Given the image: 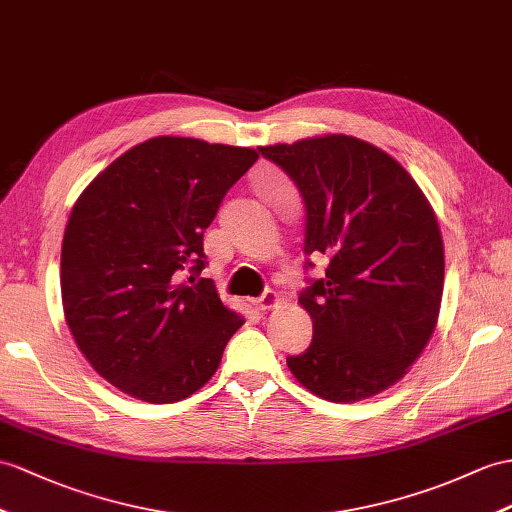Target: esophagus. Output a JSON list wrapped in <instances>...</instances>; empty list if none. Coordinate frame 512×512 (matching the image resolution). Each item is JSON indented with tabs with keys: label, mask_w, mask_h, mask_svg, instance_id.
<instances>
[{
	"label": "esophagus",
	"mask_w": 512,
	"mask_h": 512,
	"mask_svg": "<svg viewBox=\"0 0 512 512\" xmlns=\"http://www.w3.org/2000/svg\"><path fill=\"white\" fill-rule=\"evenodd\" d=\"M280 302H282V299H280V295L276 291H265L254 302V308L256 310H271V308H278Z\"/></svg>",
	"instance_id": "esophagus-1"
}]
</instances>
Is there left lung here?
I'll return each mask as SVG.
<instances>
[{
  "label": "left lung",
  "instance_id": "1",
  "mask_svg": "<svg viewBox=\"0 0 512 512\" xmlns=\"http://www.w3.org/2000/svg\"><path fill=\"white\" fill-rule=\"evenodd\" d=\"M258 149L304 197V252L328 260L326 278L299 295L313 341L286 365L328 402L386 391L406 376L439 321L445 256L430 202L400 162L356 136Z\"/></svg>",
  "mask_w": 512,
  "mask_h": 512
}]
</instances>
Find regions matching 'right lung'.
<instances>
[{
	"mask_svg": "<svg viewBox=\"0 0 512 512\" xmlns=\"http://www.w3.org/2000/svg\"><path fill=\"white\" fill-rule=\"evenodd\" d=\"M258 160L252 147L154 136L99 173L73 204L60 254L67 326L119 391L173 404L215 376L245 319L204 269V230ZM186 270L194 276L182 283Z\"/></svg>",
	"mask_w": 512,
	"mask_h": 512,
	"instance_id": "obj_1",
	"label": "right lung"
}]
</instances>
